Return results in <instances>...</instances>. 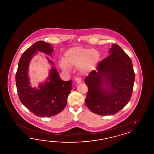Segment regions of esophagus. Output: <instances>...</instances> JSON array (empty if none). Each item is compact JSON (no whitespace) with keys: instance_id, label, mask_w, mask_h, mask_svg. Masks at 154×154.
<instances>
[{"instance_id":"34e87169","label":"esophagus","mask_w":154,"mask_h":154,"mask_svg":"<svg viewBox=\"0 0 154 154\" xmlns=\"http://www.w3.org/2000/svg\"><path fill=\"white\" fill-rule=\"evenodd\" d=\"M75 81L76 83L80 84V83L82 82V79L78 78H78H76L75 79Z\"/></svg>"}]
</instances>
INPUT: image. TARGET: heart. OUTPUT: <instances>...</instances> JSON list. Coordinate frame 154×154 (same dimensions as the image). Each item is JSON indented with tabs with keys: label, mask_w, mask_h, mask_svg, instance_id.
Masks as SVG:
<instances>
[{
	"label": "heart",
	"mask_w": 154,
	"mask_h": 154,
	"mask_svg": "<svg viewBox=\"0 0 154 154\" xmlns=\"http://www.w3.org/2000/svg\"><path fill=\"white\" fill-rule=\"evenodd\" d=\"M100 60V53L96 49L75 47L67 50L64 54L63 61L59 63L63 70L69 71V66H82L85 71L94 69Z\"/></svg>",
	"instance_id": "b5f03b06"
}]
</instances>
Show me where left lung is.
Segmentation results:
<instances>
[{"label":"left lung","mask_w":154,"mask_h":154,"mask_svg":"<svg viewBox=\"0 0 154 154\" xmlns=\"http://www.w3.org/2000/svg\"><path fill=\"white\" fill-rule=\"evenodd\" d=\"M108 53L85 80L88 88L85 103L100 116L115 115L128 103L135 80L132 62L121 47L113 44Z\"/></svg>","instance_id":"left-lung-1"}]
</instances>
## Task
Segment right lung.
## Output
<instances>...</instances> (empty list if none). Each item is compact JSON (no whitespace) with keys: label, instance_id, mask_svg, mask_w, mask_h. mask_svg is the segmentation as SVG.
I'll return each mask as SVG.
<instances>
[{"label":"right lung","instance_id":"right-lung-1","mask_svg":"<svg viewBox=\"0 0 154 154\" xmlns=\"http://www.w3.org/2000/svg\"><path fill=\"white\" fill-rule=\"evenodd\" d=\"M54 51L50 43L39 41L23 52L20 58L16 74V85L21 102L38 117H52L65 108L68 96L72 88V80L63 81L54 63L46 57L52 66L49 75L37 88L31 87L29 77V67L33 57L37 52L52 56Z\"/></svg>","mask_w":154,"mask_h":154}]
</instances>
